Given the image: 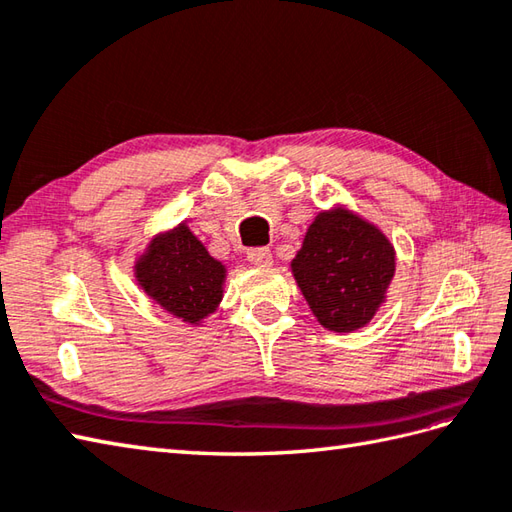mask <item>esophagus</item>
Instances as JSON below:
<instances>
[{
	"label": "esophagus",
	"instance_id": "1",
	"mask_svg": "<svg viewBox=\"0 0 512 512\" xmlns=\"http://www.w3.org/2000/svg\"><path fill=\"white\" fill-rule=\"evenodd\" d=\"M248 262L257 268H270L273 266V253L268 248H253L248 250Z\"/></svg>",
	"mask_w": 512,
	"mask_h": 512
}]
</instances>
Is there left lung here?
Masks as SVG:
<instances>
[{
  "mask_svg": "<svg viewBox=\"0 0 512 512\" xmlns=\"http://www.w3.org/2000/svg\"><path fill=\"white\" fill-rule=\"evenodd\" d=\"M290 270L325 330L354 332L385 306L396 248L374 222L339 202L314 215Z\"/></svg>",
  "mask_w": 512,
  "mask_h": 512,
  "instance_id": "obj_1",
  "label": "left lung"
}]
</instances>
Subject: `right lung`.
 Segmentation results:
<instances>
[{"mask_svg": "<svg viewBox=\"0 0 512 512\" xmlns=\"http://www.w3.org/2000/svg\"><path fill=\"white\" fill-rule=\"evenodd\" d=\"M132 270L138 288L158 308L193 328L220 308L228 275L187 222L149 237Z\"/></svg>", "mask_w": 512, "mask_h": 512, "instance_id": "1", "label": "right lung"}]
</instances>
